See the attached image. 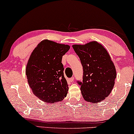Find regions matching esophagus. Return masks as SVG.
Returning <instances> with one entry per match:
<instances>
[{
  "label": "esophagus",
  "instance_id": "1",
  "mask_svg": "<svg viewBox=\"0 0 134 134\" xmlns=\"http://www.w3.org/2000/svg\"><path fill=\"white\" fill-rule=\"evenodd\" d=\"M74 77H71V78H70V79H69V82H73V80H74Z\"/></svg>",
  "mask_w": 134,
  "mask_h": 134
}]
</instances>
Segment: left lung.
<instances>
[{
	"label": "left lung",
	"mask_w": 134,
	"mask_h": 134,
	"mask_svg": "<svg viewBox=\"0 0 134 134\" xmlns=\"http://www.w3.org/2000/svg\"><path fill=\"white\" fill-rule=\"evenodd\" d=\"M83 66V81H78L84 99L97 103L111 93L116 71L107 50L101 44L91 41L72 45Z\"/></svg>",
	"instance_id": "8db88e82"
}]
</instances>
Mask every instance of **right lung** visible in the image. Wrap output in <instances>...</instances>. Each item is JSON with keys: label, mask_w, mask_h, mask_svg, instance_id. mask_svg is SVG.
<instances>
[{"label": "right lung", "mask_w": 134, "mask_h": 134, "mask_svg": "<svg viewBox=\"0 0 134 134\" xmlns=\"http://www.w3.org/2000/svg\"><path fill=\"white\" fill-rule=\"evenodd\" d=\"M70 46L44 40L30 55L25 73L32 92L40 99L48 103L61 101L68 91L64 77L62 57Z\"/></svg>", "instance_id": "add662e5"}]
</instances>
